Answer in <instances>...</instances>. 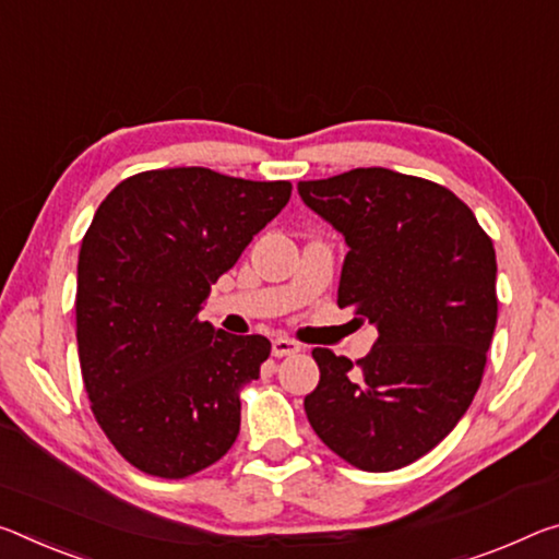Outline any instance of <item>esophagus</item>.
<instances>
[{
    "instance_id": "esophagus-1",
    "label": "esophagus",
    "mask_w": 559,
    "mask_h": 559,
    "mask_svg": "<svg viewBox=\"0 0 559 559\" xmlns=\"http://www.w3.org/2000/svg\"><path fill=\"white\" fill-rule=\"evenodd\" d=\"M300 350V345L296 341H288V338H276L271 345V353L276 358H283V356H294V353Z\"/></svg>"
}]
</instances>
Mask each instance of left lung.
<instances>
[{"label": "left lung", "instance_id": "1", "mask_svg": "<svg viewBox=\"0 0 559 559\" xmlns=\"http://www.w3.org/2000/svg\"><path fill=\"white\" fill-rule=\"evenodd\" d=\"M298 193L348 243L338 306L378 328L356 362L313 348L308 423L345 463L397 471L430 453L480 388L498 323L492 241L453 191L391 168L298 181Z\"/></svg>", "mask_w": 559, "mask_h": 559}]
</instances>
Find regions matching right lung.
<instances>
[{
  "label": "right lung",
  "mask_w": 559,
  "mask_h": 559,
  "mask_svg": "<svg viewBox=\"0 0 559 559\" xmlns=\"http://www.w3.org/2000/svg\"><path fill=\"white\" fill-rule=\"evenodd\" d=\"M288 199V181L179 166L131 176L96 209L76 265L79 362L96 423L141 473L179 480L234 445L238 391L271 343L199 311Z\"/></svg>",
  "instance_id": "right-lung-1"
}]
</instances>
